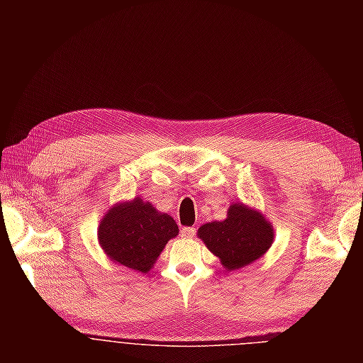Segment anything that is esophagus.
Returning <instances> with one entry per match:
<instances>
[{"label":"esophagus","instance_id":"obj_1","mask_svg":"<svg viewBox=\"0 0 363 363\" xmlns=\"http://www.w3.org/2000/svg\"><path fill=\"white\" fill-rule=\"evenodd\" d=\"M195 233H196V230L194 229V227H184V229L181 230V235L184 238H192Z\"/></svg>","mask_w":363,"mask_h":363}]
</instances>
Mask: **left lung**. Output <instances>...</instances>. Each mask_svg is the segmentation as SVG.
Instances as JSON below:
<instances>
[{
    "label": "left lung",
    "instance_id": "left-lung-1",
    "mask_svg": "<svg viewBox=\"0 0 363 363\" xmlns=\"http://www.w3.org/2000/svg\"><path fill=\"white\" fill-rule=\"evenodd\" d=\"M199 237L227 270H237L266 253L274 242V229L259 213L235 203L227 219L201 225Z\"/></svg>",
    "mask_w": 363,
    "mask_h": 363
}]
</instances>
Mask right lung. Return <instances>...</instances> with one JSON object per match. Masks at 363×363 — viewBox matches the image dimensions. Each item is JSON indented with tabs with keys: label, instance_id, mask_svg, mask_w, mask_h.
<instances>
[{
	"label": "right lung",
	"instance_id": "1",
	"mask_svg": "<svg viewBox=\"0 0 363 363\" xmlns=\"http://www.w3.org/2000/svg\"><path fill=\"white\" fill-rule=\"evenodd\" d=\"M179 232L176 220L140 199L110 208L99 225V243L110 259L149 272L164 245Z\"/></svg>",
	"mask_w": 363,
	"mask_h": 363
}]
</instances>
